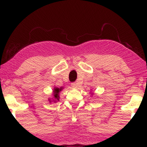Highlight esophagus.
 I'll return each instance as SVG.
<instances>
[{
  "label": "esophagus",
  "instance_id": "1",
  "mask_svg": "<svg viewBox=\"0 0 147 147\" xmlns=\"http://www.w3.org/2000/svg\"><path fill=\"white\" fill-rule=\"evenodd\" d=\"M71 86L72 88H78V83H76V82H74V83H72V84H71Z\"/></svg>",
  "mask_w": 147,
  "mask_h": 147
}]
</instances>
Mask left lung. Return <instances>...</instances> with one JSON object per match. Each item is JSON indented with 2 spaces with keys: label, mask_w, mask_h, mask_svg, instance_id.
I'll use <instances>...</instances> for the list:
<instances>
[{
  "label": "left lung",
  "mask_w": 147,
  "mask_h": 147,
  "mask_svg": "<svg viewBox=\"0 0 147 147\" xmlns=\"http://www.w3.org/2000/svg\"><path fill=\"white\" fill-rule=\"evenodd\" d=\"M94 94V93H91V95H93Z\"/></svg>",
  "instance_id": "8db88e82"
}]
</instances>
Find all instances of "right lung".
<instances>
[{
  "mask_svg": "<svg viewBox=\"0 0 147 147\" xmlns=\"http://www.w3.org/2000/svg\"><path fill=\"white\" fill-rule=\"evenodd\" d=\"M63 89V87H60V88H57V87H54L53 90V94H52V98H49V101L50 103L51 102H57V101L59 100V93L62 91V90Z\"/></svg>",
  "mask_w": 147,
  "mask_h": 147,
  "instance_id": "right-lung-1",
  "label": "right lung"
}]
</instances>
